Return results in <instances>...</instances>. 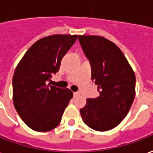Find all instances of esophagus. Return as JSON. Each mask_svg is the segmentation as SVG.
Returning a JSON list of instances; mask_svg holds the SVG:
<instances>
[{
    "label": "esophagus",
    "mask_w": 153,
    "mask_h": 153,
    "mask_svg": "<svg viewBox=\"0 0 153 153\" xmlns=\"http://www.w3.org/2000/svg\"><path fill=\"white\" fill-rule=\"evenodd\" d=\"M79 94V93H78V92H74V97H77Z\"/></svg>",
    "instance_id": "obj_1"
}]
</instances>
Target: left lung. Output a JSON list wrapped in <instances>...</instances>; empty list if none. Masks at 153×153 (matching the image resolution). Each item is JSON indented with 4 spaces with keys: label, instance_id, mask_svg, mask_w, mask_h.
Masks as SVG:
<instances>
[{
    "label": "left lung",
    "instance_id": "left-lung-1",
    "mask_svg": "<svg viewBox=\"0 0 153 153\" xmlns=\"http://www.w3.org/2000/svg\"><path fill=\"white\" fill-rule=\"evenodd\" d=\"M82 50L91 65V79L99 96L88 99L80 109L85 124L104 132L119 124L135 97L136 77L118 47L102 36H79Z\"/></svg>",
    "mask_w": 153,
    "mask_h": 153
}]
</instances>
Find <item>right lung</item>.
I'll return each instance as SVG.
<instances>
[{
  "instance_id": "1",
  "label": "right lung",
  "mask_w": 153,
  "mask_h": 153,
  "mask_svg": "<svg viewBox=\"0 0 153 153\" xmlns=\"http://www.w3.org/2000/svg\"><path fill=\"white\" fill-rule=\"evenodd\" d=\"M77 36L54 35L36 41L18 64L12 79L13 102L25 123L37 132H47L60 123L73 93L48 82L76 41Z\"/></svg>"
}]
</instances>
